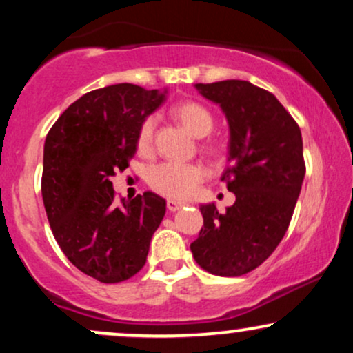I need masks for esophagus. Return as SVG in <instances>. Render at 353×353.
<instances>
[{"instance_id":"34e87169","label":"esophagus","mask_w":353,"mask_h":353,"mask_svg":"<svg viewBox=\"0 0 353 353\" xmlns=\"http://www.w3.org/2000/svg\"><path fill=\"white\" fill-rule=\"evenodd\" d=\"M182 205H184V202H177V201H172V199L168 201V210H171V212H176V210H179Z\"/></svg>"}]
</instances>
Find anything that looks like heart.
Wrapping results in <instances>:
<instances>
[{
	"instance_id": "obj_1",
	"label": "heart",
	"mask_w": 353,
	"mask_h": 353,
	"mask_svg": "<svg viewBox=\"0 0 353 353\" xmlns=\"http://www.w3.org/2000/svg\"><path fill=\"white\" fill-rule=\"evenodd\" d=\"M174 116L185 129L196 137L208 136L214 128V116L196 101H185L172 109ZM156 132V117L148 116L137 132V148L141 152L151 151ZM208 177V171L197 163H161L151 168L148 174L149 185L156 192L172 199H188L196 194L201 182Z\"/></svg>"
}]
</instances>
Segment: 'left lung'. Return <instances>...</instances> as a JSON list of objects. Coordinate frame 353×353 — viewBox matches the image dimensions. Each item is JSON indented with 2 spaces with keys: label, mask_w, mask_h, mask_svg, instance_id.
<instances>
[{
  "label": "left lung",
  "mask_w": 353,
  "mask_h": 353,
  "mask_svg": "<svg viewBox=\"0 0 353 353\" xmlns=\"http://www.w3.org/2000/svg\"><path fill=\"white\" fill-rule=\"evenodd\" d=\"M196 89L229 123V165L221 179L236 202L224 214L216 204L201 205L204 228L190 250L208 272L239 277L261 265L289 228L305 176L301 128L272 92L249 81Z\"/></svg>",
  "instance_id": "obj_1"
}]
</instances>
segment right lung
Listing matches in <instances>:
<instances>
[{
  "label": "right lung",
  "mask_w": 353,
  "mask_h": 353,
  "mask_svg": "<svg viewBox=\"0 0 353 353\" xmlns=\"http://www.w3.org/2000/svg\"><path fill=\"white\" fill-rule=\"evenodd\" d=\"M168 89L112 84L86 92L58 117L44 141L41 194L61 250L104 283L128 281L145 264L165 201L144 192L114 204L111 177L124 171L137 132Z\"/></svg>",
  "instance_id": "1"
}]
</instances>
